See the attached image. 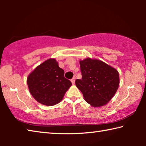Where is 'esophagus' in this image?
<instances>
[{"mask_svg": "<svg viewBox=\"0 0 146 146\" xmlns=\"http://www.w3.org/2000/svg\"><path fill=\"white\" fill-rule=\"evenodd\" d=\"M75 79H76V78L75 77H73L72 79H71V82H72V84H75Z\"/></svg>", "mask_w": 146, "mask_h": 146, "instance_id": "obj_1", "label": "esophagus"}]
</instances>
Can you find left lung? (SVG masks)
Instances as JSON below:
<instances>
[{
    "label": "left lung",
    "instance_id": "obj_1",
    "mask_svg": "<svg viewBox=\"0 0 146 146\" xmlns=\"http://www.w3.org/2000/svg\"><path fill=\"white\" fill-rule=\"evenodd\" d=\"M80 65L82 79H76L75 84L84 100L94 108L107 104L119 86L118 71L104 62L89 57L80 60Z\"/></svg>",
    "mask_w": 146,
    "mask_h": 146
}]
</instances>
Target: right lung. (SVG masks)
<instances>
[{
  "label": "right lung",
  "mask_w": 146,
  "mask_h": 146,
  "mask_svg": "<svg viewBox=\"0 0 146 146\" xmlns=\"http://www.w3.org/2000/svg\"><path fill=\"white\" fill-rule=\"evenodd\" d=\"M31 95L41 104L52 106L62 100L72 84L64 77V71L55 58H49L36 67L27 78Z\"/></svg>",
  "instance_id": "1"
}]
</instances>
